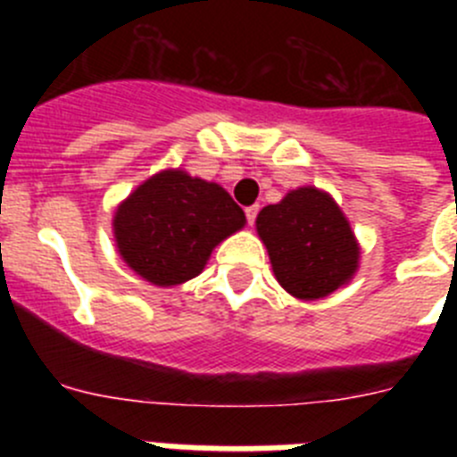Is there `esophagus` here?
Listing matches in <instances>:
<instances>
[{
	"instance_id": "esophagus-1",
	"label": "esophagus",
	"mask_w": 457,
	"mask_h": 457,
	"mask_svg": "<svg viewBox=\"0 0 457 457\" xmlns=\"http://www.w3.org/2000/svg\"><path fill=\"white\" fill-rule=\"evenodd\" d=\"M256 215H258V205H249V208H245V217H247L249 226H253V221H256Z\"/></svg>"
}]
</instances>
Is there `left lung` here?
<instances>
[{
    "label": "left lung",
    "mask_w": 457,
    "mask_h": 457,
    "mask_svg": "<svg viewBox=\"0 0 457 457\" xmlns=\"http://www.w3.org/2000/svg\"><path fill=\"white\" fill-rule=\"evenodd\" d=\"M274 277L297 300H320L354 277L359 245L337 201L322 189L297 187L256 217Z\"/></svg>",
    "instance_id": "1"
}]
</instances>
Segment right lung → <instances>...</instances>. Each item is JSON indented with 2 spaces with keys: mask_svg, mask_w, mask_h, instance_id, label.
I'll list each match as a JSON object with an SVG mask.
<instances>
[{
  "mask_svg": "<svg viewBox=\"0 0 457 457\" xmlns=\"http://www.w3.org/2000/svg\"><path fill=\"white\" fill-rule=\"evenodd\" d=\"M245 221L224 187L167 169L144 180L116 208L112 224L128 268L169 288L199 277L212 249Z\"/></svg>",
  "mask_w": 457,
  "mask_h": 457,
  "instance_id": "right-lung-1",
  "label": "right lung"
}]
</instances>
